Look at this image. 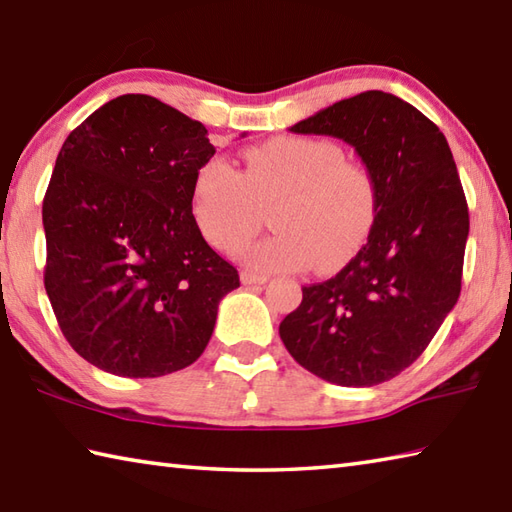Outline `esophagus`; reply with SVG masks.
Listing matches in <instances>:
<instances>
[{
	"label": "esophagus",
	"mask_w": 512,
	"mask_h": 512,
	"mask_svg": "<svg viewBox=\"0 0 512 512\" xmlns=\"http://www.w3.org/2000/svg\"><path fill=\"white\" fill-rule=\"evenodd\" d=\"M241 284H266L268 275L262 273H253V271H241Z\"/></svg>",
	"instance_id": "obj_1"
}]
</instances>
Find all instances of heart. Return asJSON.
Here are the masks:
<instances>
[{
	"label": "heart",
	"instance_id": "obj_1",
	"mask_svg": "<svg viewBox=\"0 0 512 512\" xmlns=\"http://www.w3.org/2000/svg\"><path fill=\"white\" fill-rule=\"evenodd\" d=\"M244 172L208 159L192 183V219L203 239L232 250L262 226L271 210L273 235L239 250L262 271H300L318 259L338 268L365 244L376 217V183L365 165L345 159L329 138L275 136L244 154Z\"/></svg>",
	"mask_w": 512,
	"mask_h": 512
}]
</instances>
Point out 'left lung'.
<instances>
[{
    "label": "left lung",
    "instance_id": "left-lung-1",
    "mask_svg": "<svg viewBox=\"0 0 512 512\" xmlns=\"http://www.w3.org/2000/svg\"><path fill=\"white\" fill-rule=\"evenodd\" d=\"M291 132L349 143L374 176L376 217L336 277L302 288L280 338L329 383H385L421 356L461 293L470 217L450 145L430 118L385 91L340 100Z\"/></svg>",
    "mask_w": 512,
    "mask_h": 512
}]
</instances>
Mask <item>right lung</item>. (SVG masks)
I'll list each match as a JSON object with an SVG mask.
<instances>
[{"label":"right lung","instance_id":"right-lung-1","mask_svg":"<svg viewBox=\"0 0 512 512\" xmlns=\"http://www.w3.org/2000/svg\"><path fill=\"white\" fill-rule=\"evenodd\" d=\"M208 129L145 94L96 109L67 136L42 203L44 288L69 345L109 374L192 365L221 297L239 286L192 219Z\"/></svg>","mask_w":512,"mask_h":512}]
</instances>
